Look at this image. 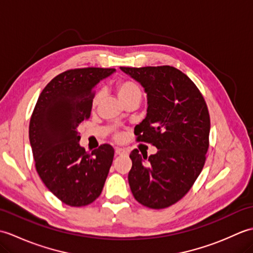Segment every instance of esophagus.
I'll list each match as a JSON object with an SVG mask.
<instances>
[{
	"instance_id": "34e87169",
	"label": "esophagus",
	"mask_w": 253,
	"mask_h": 253,
	"mask_svg": "<svg viewBox=\"0 0 253 253\" xmlns=\"http://www.w3.org/2000/svg\"><path fill=\"white\" fill-rule=\"evenodd\" d=\"M115 153H116L117 155L125 154V153H127V150H126V149H123V148H116V149H115Z\"/></svg>"
}]
</instances>
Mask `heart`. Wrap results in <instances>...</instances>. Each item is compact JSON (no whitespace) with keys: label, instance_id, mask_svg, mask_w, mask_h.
Segmentation results:
<instances>
[{"label":"heart","instance_id":"heart-1","mask_svg":"<svg viewBox=\"0 0 253 253\" xmlns=\"http://www.w3.org/2000/svg\"><path fill=\"white\" fill-rule=\"evenodd\" d=\"M115 89H116V93L118 95V98L121 99L123 103L132 98H141L140 88H139L135 83L131 82V80H125V79L118 80L115 84ZM99 101H100V93H96L92 100V105L93 106L98 105Z\"/></svg>","mask_w":253,"mask_h":253}]
</instances>
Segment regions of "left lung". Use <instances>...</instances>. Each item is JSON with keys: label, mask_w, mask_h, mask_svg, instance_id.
Instances as JSON below:
<instances>
[{"label": "left lung", "mask_w": 253, "mask_h": 253, "mask_svg": "<svg viewBox=\"0 0 253 253\" xmlns=\"http://www.w3.org/2000/svg\"><path fill=\"white\" fill-rule=\"evenodd\" d=\"M121 69L137 80L148 96L147 116L135 128L137 141L158 148L149 158L137 149L131 151V192L144 207H170L190 190L206 163L210 135L207 103L192 80L175 67Z\"/></svg>", "instance_id": "1"}]
</instances>
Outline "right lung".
<instances>
[{"instance_id": "obj_1", "label": "right lung", "mask_w": 253, "mask_h": 253, "mask_svg": "<svg viewBox=\"0 0 253 253\" xmlns=\"http://www.w3.org/2000/svg\"><path fill=\"white\" fill-rule=\"evenodd\" d=\"M114 68L69 69L45 85L29 124L36 169L53 195L71 207H84L98 198L114 158L102 144L91 153L80 147L79 124L90 117L94 88Z\"/></svg>"}]
</instances>
